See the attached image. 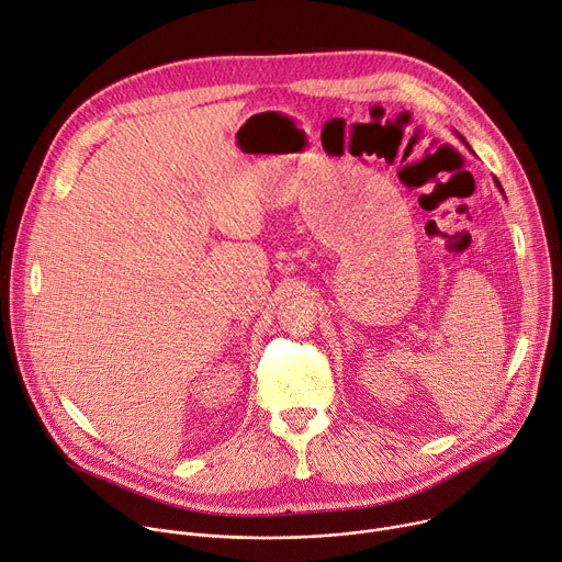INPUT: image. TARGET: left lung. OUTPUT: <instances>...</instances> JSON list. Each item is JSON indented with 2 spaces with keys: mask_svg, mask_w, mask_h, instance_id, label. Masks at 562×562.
Masks as SVG:
<instances>
[{
  "mask_svg": "<svg viewBox=\"0 0 562 562\" xmlns=\"http://www.w3.org/2000/svg\"><path fill=\"white\" fill-rule=\"evenodd\" d=\"M495 183H497V186H499V181H497V179H495ZM499 190H502V188H499Z\"/></svg>",
  "mask_w": 562,
  "mask_h": 562,
  "instance_id": "obj_1",
  "label": "left lung"
}]
</instances>
